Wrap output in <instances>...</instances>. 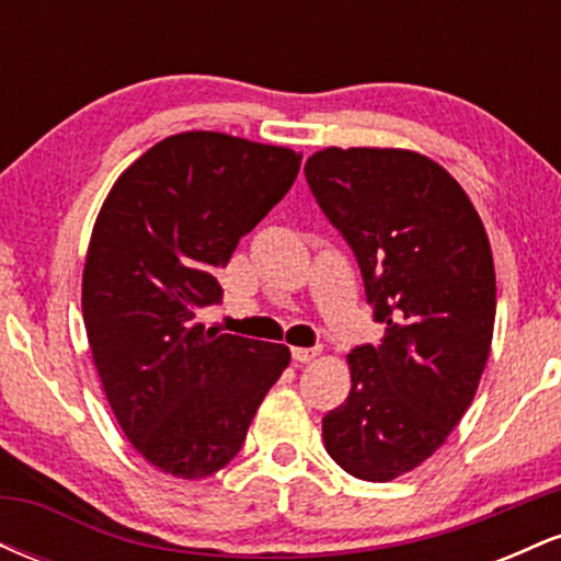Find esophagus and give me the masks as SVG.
Listing matches in <instances>:
<instances>
[{
    "instance_id": "1",
    "label": "esophagus",
    "mask_w": 561,
    "mask_h": 561,
    "mask_svg": "<svg viewBox=\"0 0 561 561\" xmlns=\"http://www.w3.org/2000/svg\"><path fill=\"white\" fill-rule=\"evenodd\" d=\"M319 347H293V362L298 364H311L319 358Z\"/></svg>"
}]
</instances>
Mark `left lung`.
<instances>
[{"instance_id":"1","label":"left lung","mask_w":561,"mask_h":561,"mask_svg":"<svg viewBox=\"0 0 561 561\" xmlns=\"http://www.w3.org/2000/svg\"><path fill=\"white\" fill-rule=\"evenodd\" d=\"M364 276L379 345L353 347L351 392L321 422L347 474L388 482L446 443L478 392L495 321L491 242L450 173L411 150L327 147L306 163Z\"/></svg>"}]
</instances>
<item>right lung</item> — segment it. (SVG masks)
<instances>
[{"instance_id": "1", "label": "right lung", "mask_w": 561, "mask_h": 561, "mask_svg": "<svg viewBox=\"0 0 561 561\" xmlns=\"http://www.w3.org/2000/svg\"><path fill=\"white\" fill-rule=\"evenodd\" d=\"M300 156L218 131L158 141L96 216L81 308L107 401L131 446L173 478H208L240 454L289 347L205 330L216 274L287 195Z\"/></svg>"}]
</instances>
